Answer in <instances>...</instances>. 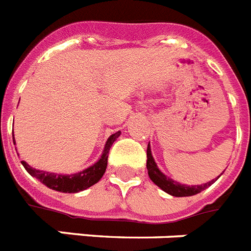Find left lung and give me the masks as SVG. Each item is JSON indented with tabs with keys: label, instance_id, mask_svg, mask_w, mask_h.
Listing matches in <instances>:
<instances>
[{
	"label": "left lung",
	"instance_id": "obj_1",
	"mask_svg": "<svg viewBox=\"0 0 251 251\" xmlns=\"http://www.w3.org/2000/svg\"><path fill=\"white\" fill-rule=\"evenodd\" d=\"M147 168H148V175L151 180L154 182L157 186H159L163 191L171 194L174 197H191V195H195V194L201 193L204 189H207L208 186L213 184L214 181L212 180L207 184L203 185H195V186H187V185H181L176 181H174L172 178L167 177L166 175L162 174L159 170H158L157 165H155L154 159H153V155H151V147L148 144V148H147Z\"/></svg>",
	"mask_w": 251,
	"mask_h": 251
}]
</instances>
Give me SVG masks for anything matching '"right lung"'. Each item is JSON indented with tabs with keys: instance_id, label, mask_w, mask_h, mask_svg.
<instances>
[{
	"instance_id": "right-lung-1",
	"label": "right lung",
	"mask_w": 251,
	"mask_h": 251,
	"mask_svg": "<svg viewBox=\"0 0 251 251\" xmlns=\"http://www.w3.org/2000/svg\"><path fill=\"white\" fill-rule=\"evenodd\" d=\"M120 134H121V132L117 131L116 134H112V135L109 136L108 140H107L106 143V147H104V151H103L102 153V157L100 158V161L97 162V163H94L93 166H90L89 168L84 170V171L77 172V174H52V172L35 170V168L30 167V166L24 161H22V163L25 167V170H26L33 177L38 178V180L41 181V182H43V184L46 185V186L50 187V189H53V190L56 191H61V193H77V191L85 190V189L90 187L92 185L97 184V182L102 178L103 174L106 172L109 149L112 147L113 142L119 138Z\"/></svg>"
}]
</instances>
